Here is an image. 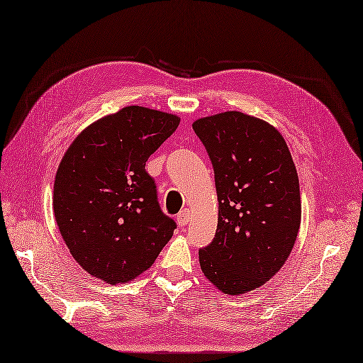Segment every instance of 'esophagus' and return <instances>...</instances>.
<instances>
[{
    "label": "esophagus",
    "mask_w": 363,
    "mask_h": 363,
    "mask_svg": "<svg viewBox=\"0 0 363 363\" xmlns=\"http://www.w3.org/2000/svg\"><path fill=\"white\" fill-rule=\"evenodd\" d=\"M189 217H191L189 209H184L177 214V223H179V226H186L189 222Z\"/></svg>",
    "instance_id": "obj_1"
}]
</instances>
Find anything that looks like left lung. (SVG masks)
Segmentation results:
<instances>
[{
    "mask_svg": "<svg viewBox=\"0 0 363 363\" xmlns=\"http://www.w3.org/2000/svg\"><path fill=\"white\" fill-rule=\"evenodd\" d=\"M214 167L216 237L200 268L222 293H250L276 276L293 251L302 217L296 166L269 123L228 111L192 123Z\"/></svg>",
    "mask_w": 363,
    "mask_h": 363,
    "instance_id": "1",
    "label": "left lung"
}]
</instances>
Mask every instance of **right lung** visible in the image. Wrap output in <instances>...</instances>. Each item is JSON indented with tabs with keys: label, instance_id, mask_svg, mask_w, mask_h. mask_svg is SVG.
Segmentation results:
<instances>
[{
	"label": "right lung",
	"instance_id": "right-lung-1",
	"mask_svg": "<svg viewBox=\"0 0 363 363\" xmlns=\"http://www.w3.org/2000/svg\"><path fill=\"white\" fill-rule=\"evenodd\" d=\"M177 115L128 106L87 126L69 146L54 183V214L72 257L106 284L140 276L177 223L158 205L145 169L179 126Z\"/></svg>",
	"mask_w": 363,
	"mask_h": 363
}]
</instances>
